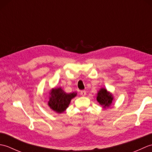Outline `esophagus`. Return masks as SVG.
<instances>
[{
	"label": "esophagus",
	"mask_w": 152,
	"mask_h": 152,
	"mask_svg": "<svg viewBox=\"0 0 152 152\" xmlns=\"http://www.w3.org/2000/svg\"><path fill=\"white\" fill-rule=\"evenodd\" d=\"M80 95L82 96H85L86 95V91L85 90H82V91H81V92H80Z\"/></svg>",
	"instance_id": "obj_1"
}]
</instances>
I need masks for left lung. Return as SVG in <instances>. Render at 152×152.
<instances>
[{"label":"left lung","instance_id":"obj_1","mask_svg":"<svg viewBox=\"0 0 152 152\" xmlns=\"http://www.w3.org/2000/svg\"><path fill=\"white\" fill-rule=\"evenodd\" d=\"M96 100L100 104L102 105L104 108H106L108 107L111 104L113 97L112 95L106 91V89H101L98 93Z\"/></svg>","mask_w":152,"mask_h":152}]
</instances>
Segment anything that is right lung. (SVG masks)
Returning <instances> with one entry per match:
<instances>
[{
  "label": "right lung",
  "mask_w": 152,
  "mask_h": 152,
  "mask_svg": "<svg viewBox=\"0 0 152 152\" xmlns=\"http://www.w3.org/2000/svg\"><path fill=\"white\" fill-rule=\"evenodd\" d=\"M50 94L48 105L54 111L61 113L68 108L71 99L76 96L77 93L76 92L66 93L61 88H59L53 89Z\"/></svg>",
  "instance_id": "right-lung-1"
}]
</instances>
